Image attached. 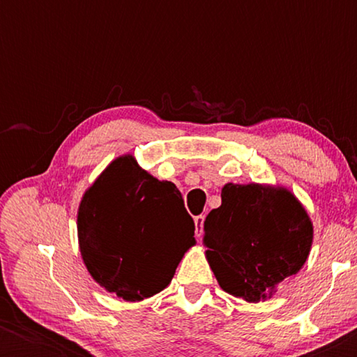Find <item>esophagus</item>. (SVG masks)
I'll return each instance as SVG.
<instances>
[{
	"instance_id": "esophagus-1",
	"label": "esophagus",
	"mask_w": 357,
	"mask_h": 357,
	"mask_svg": "<svg viewBox=\"0 0 357 357\" xmlns=\"http://www.w3.org/2000/svg\"><path fill=\"white\" fill-rule=\"evenodd\" d=\"M195 226H197V237L199 238L203 236V227H204V216H197L195 218Z\"/></svg>"
}]
</instances>
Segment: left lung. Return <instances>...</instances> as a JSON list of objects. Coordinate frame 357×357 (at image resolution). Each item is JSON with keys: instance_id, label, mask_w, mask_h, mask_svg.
Returning a JSON list of instances; mask_svg holds the SVG:
<instances>
[{"instance_id": "8db88e82", "label": "left lung", "mask_w": 357, "mask_h": 357, "mask_svg": "<svg viewBox=\"0 0 357 357\" xmlns=\"http://www.w3.org/2000/svg\"><path fill=\"white\" fill-rule=\"evenodd\" d=\"M204 221L203 243L219 286L247 302L266 301L304 266L314 226L284 187L226 183Z\"/></svg>"}]
</instances>
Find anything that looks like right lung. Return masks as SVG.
Here are the masks:
<instances>
[{"label": "right lung", "mask_w": 357, "mask_h": 357, "mask_svg": "<svg viewBox=\"0 0 357 357\" xmlns=\"http://www.w3.org/2000/svg\"><path fill=\"white\" fill-rule=\"evenodd\" d=\"M193 236L182 193L141 169L131 154L109 164L77 209L87 271L128 302L148 299L170 284L185 252L195 245Z\"/></svg>", "instance_id": "right-lung-1"}]
</instances>
